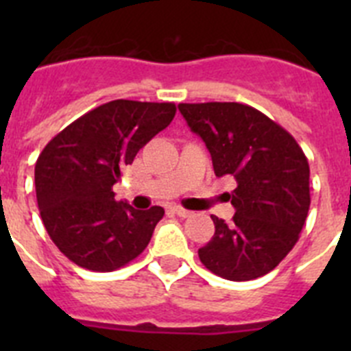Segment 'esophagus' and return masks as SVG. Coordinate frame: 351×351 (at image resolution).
<instances>
[{
    "instance_id": "esophagus-1",
    "label": "esophagus",
    "mask_w": 351,
    "mask_h": 351,
    "mask_svg": "<svg viewBox=\"0 0 351 351\" xmlns=\"http://www.w3.org/2000/svg\"><path fill=\"white\" fill-rule=\"evenodd\" d=\"M172 213L173 214H178L179 218H188V216H191V213L190 210H186V209H182V207H172Z\"/></svg>"
}]
</instances>
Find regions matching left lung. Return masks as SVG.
I'll return each mask as SVG.
<instances>
[{"mask_svg":"<svg viewBox=\"0 0 351 351\" xmlns=\"http://www.w3.org/2000/svg\"><path fill=\"white\" fill-rule=\"evenodd\" d=\"M191 132L206 142L214 173L232 176L230 223L210 216L214 235L200 262L230 281L267 274L299 241L309 204V163L295 138L256 108L235 101L179 104Z\"/></svg>","mask_w":351,"mask_h":351,"instance_id":"8db88e82","label":"left lung"}]
</instances>
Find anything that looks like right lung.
<instances>
[{"mask_svg":"<svg viewBox=\"0 0 351 351\" xmlns=\"http://www.w3.org/2000/svg\"><path fill=\"white\" fill-rule=\"evenodd\" d=\"M176 116L173 104L114 100L93 108L49 142L35 165L45 230L79 267L110 272L137 258L163 207L116 202L121 170Z\"/></svg>","mask_w":351,"mask_h":351,"instance_id":"1","label":"right lung"}]
</instances>
